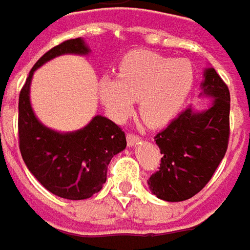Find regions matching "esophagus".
<instances>
[{
	"label": "esophagus",
	"instance_id": "34e87169",
	"mask_svg": "<svg viewBox=\"0 0 250 250\" xmlns=\"http://www.w3.org/2000/svg\"><path fill=\"white\" fill-rule=\"evenodd\" d=\"M139 141H141V136H139V135H135V133H128V135H126L128 146H132V145H135L136 142H139Z\"/></svg>",
	"mask_w": 250,
	"mask_h": 250
}]
</instances>
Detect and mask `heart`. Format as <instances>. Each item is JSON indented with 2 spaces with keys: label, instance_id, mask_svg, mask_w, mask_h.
<instances>
[{
  "label": "heart",
  "instance_id": "1",
  "mask_svg": "<svg viewBox=\"0 0 250 250\" xmlns=\"http://www.w3.org/2000/svg\"><path fill=\"white\" fill-rule=\"evenodd\" d=\"M193 84L194 70L187 59L141 50L124 57L118 76L101 77L98 93L112 119L128 118L135 100H139V114L145 122L162 126L180 112Z\"/></svg>",
  "mask_w": 250,
  "mask_h": 250
}]
</instances>
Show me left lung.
Segmentation results:
<instances>
[{"instance_id":"obj_1","label":"left lung","mask_w":250,"mask_h":250,"mask_svg":"<svg viewBox=\"0 0 250 250\" xmlns=\"http://www.w3.org/2000/svg\"><path fill=\"white\" fill-rule=\"evenodd\" d=\"M204 95L212 104L204 111L186 108L166 129L155 136L160 149V167L149 188L165 201H184L201 191L224 159L229 141V90L215 69L204 71Z\"/></svg>"}]
</instances>
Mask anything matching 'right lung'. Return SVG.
Segmentation results:
<instances>
[{"instance_id":"add662e5","label":"right lung","mask_w":250,"mask_h":250,"mask_svg":"<svg viewBox=\"0 0 250 250\" xmlns=\"http://www.w3.org/2000/svg\"><path fill=\"white\" fill-rule=\"evenodd\" d=\"M90 49L82 38L64 41L41 57L19 93V150L32 174L46 190L67 200H84L103 188L111 159L126 147L125 132L111 119L95 115L82 129L52 131L35 117L29 90L35 70L53 57Z\"/></svg>"}]
</instances>
